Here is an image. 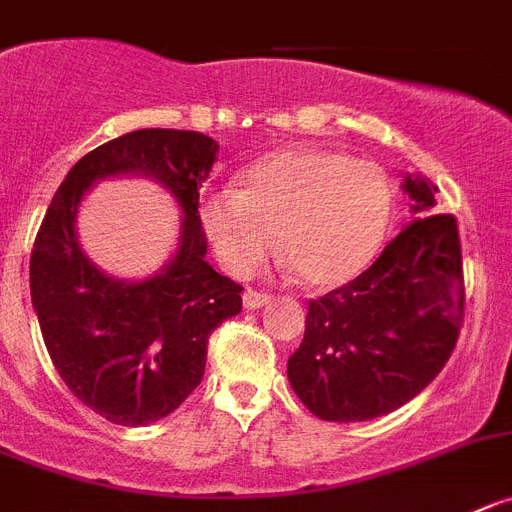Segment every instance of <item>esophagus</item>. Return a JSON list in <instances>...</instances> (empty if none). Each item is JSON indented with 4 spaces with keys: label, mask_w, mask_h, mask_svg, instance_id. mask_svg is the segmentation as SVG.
<instances>
[{
    "label": "esophagus",
    "mask_w": 512,
    "mask_h": 512,
    "mask_svg": "<svg viewBox=\"0 0 512 512\" xmlns=\"http://www.w3.org/2000/svg\"><path fill=\"white\" fill-rule=\"evenodd\" d=\"M269 302H271V297L264 292H253V289H246V292H243V307L246 309H259Z\"/></svg>",
    "instance_id": "1"
}]
</instances>
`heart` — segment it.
Wrapping results in <instances>:
<instances>
[{
	"instance_id": "b5f03b06",
	"label": "heart",
	"mask_w": 512,
	"mask_h": 512,
	"mask_svg": "<svg viewBox=\"0 0 512 512\" xmlns=\"http://www.w3.org/2000/svg\"><path fill=\"white\" fill-rule=\"evenodd\" d=\"M210 248L233 274L261 264L279 238L297 274L332 287L370 261L391 220V187L378 164L327 149H289L243 172V187L200 200Z\"/></svg>"
}]
</instances>
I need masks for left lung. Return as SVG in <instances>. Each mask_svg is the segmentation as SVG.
<instances>
[{
    "mask_svg": "<svg viewBox=\"0 0 512 512\" xmlns=\"http://www.w3.org/2000/svg\"><path fill=\"white\" fill-rule=\"evenodd\" d=\"M416 215L373 266L309 302L287 375L317 419L368 421L424 391L457 345L464 314L454 215H426L437 187L406 175Z\"/></svg>",
    "mask_w": 512,
    "mask_h": 512,
    "instance_id": "1",
    "label": "left lung"
}]
</instances>
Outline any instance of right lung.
I'll list each match as a JSON object with an SVG mask.
<instances>
[{"label": "right lung", "instance_id": "obj_1", "mask_svg": "<svg viewBox=\"0 0 512 512\" xmlns=\"http://www.w3.org/2000/svg\"><path fill=\"white\" fill-rule=\"evenodd\" d=\"M215 154L200 131H131L78 159L42 218L30 259L42 340L70 393L111 424L172 414L203 381L208 337L241 312V284L205 261L198 205ZM121 174L152 176L183 210L176 256L142 282L103 275L74 236L82 195Z\"/></svg>", "mask_w": 512, "mask_h": 512}]
</instances>
